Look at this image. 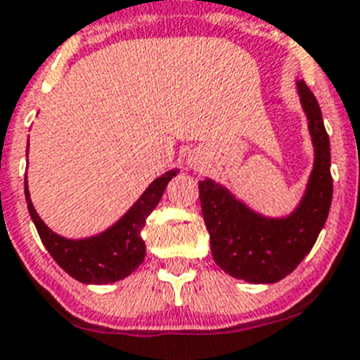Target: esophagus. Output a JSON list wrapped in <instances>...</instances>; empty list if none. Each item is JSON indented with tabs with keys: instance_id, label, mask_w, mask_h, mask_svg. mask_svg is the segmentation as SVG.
I'll return each mask as SVG.
<instances>
[{
	"instance_id": "1",
	"label": "esophagus",
	"mask_w": 360,
	"mask_h": 360,
	"mask_svg": "<svg viewBox=\"0 0 360 360\" xmlns=\"http://www.w3.org/2000/svg\"><path fill=\"white\" fill-rule=\"evenodd\" d=\"M190 167H193V170H195V168H199V162L198 161H192V165H190Z\"/></svg>"
}]
</instances>
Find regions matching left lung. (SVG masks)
<instances>
[{
	"mask_svg": "<svg viewBox=\"0 0 360 360\" xmlns=\"http://www.w3.org/2000/svg\"><path fill=\"white\" fill-rule=\"evenodd\" d=\"M295 85L314 145V168L295 208L283 217H268L210 177L199 183L212 255L221 270L246 283L274 284L292 274L314 248L330 212V137L311 90L304 81Z\"/></svg>",
	"mask_w": 360,
	"mask_h": 360,
	"instance_id": "8db88e82",
	"label": "left lung"
}]
</instances>
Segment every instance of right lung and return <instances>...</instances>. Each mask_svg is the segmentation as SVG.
<instances>
[{"instance_id":"add662e5","label":"right lung","mask_w":360,"mask_h":360,"mask_svg":"<svg viewBox=\"0 0 360 360\" xmlns=\"http://www.w3.org/2000/svg\"><path fill=\"white\" fill-rule=\"evenodd\" d=\"M177 172L179 170H168L161 177L152 181L148 188L141 193V198L112 226L96 236L81 237V239H68L52 232L46 226L30 201L27 176H25V199L43 245L59 266L83 284H108L128 277L145 261L146 246L141 237V230L146 224V217L161 201L167 184L170 183L172 177L177 176Z\"/></svg>"}]
</instances>
